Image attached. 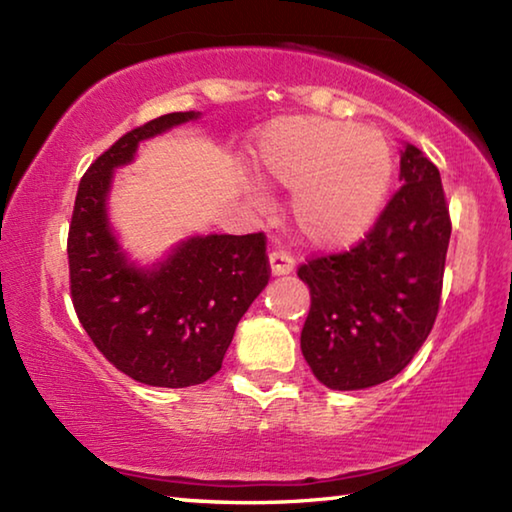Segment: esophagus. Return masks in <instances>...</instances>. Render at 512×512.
Segmentation results:
<instances>
[{
    "instance_id": "obj_1",
    "label": "esophagus",
    "mask_w": 512,
    "mask_h": 512,
    "mask_svg": "<svg viewBox=\"0 0 512 512\" xmlns=\"http://www.w3.org/2000/svg\"><path fill=\"white\" fill-rule=\"evenodd\" d=\"M268 266H271V275H289L293 271V266H296V262H293V257L289 253H271L268 255Z\"/></svg>"
}]
</instances>
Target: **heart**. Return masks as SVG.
Segmentation results:
<instances>
[{
  "label": "heart",
  "instance_id": "1",
  "mask_svg": "<svg viewBox=\"0 0 512 512\" xmlns=\"http://www.w3.org/2000/svg\"><path fill=\"white\" fill-rule=\"evenodd\" d=\"M268 185L293 189L289 212L302 241L348 248L377 223L393 183L395 158L379 131L325 117L268 124L253 151Z\"/></svg>",
  "mask_w": 512,
  "mask_h": 512
}]
</instances>
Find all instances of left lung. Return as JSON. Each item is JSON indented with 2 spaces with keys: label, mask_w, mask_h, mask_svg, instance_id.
<instances>
[{
  "label": "left lung",
  "mask_w": 512,
  "mask_h": 512,
  "mask_svg": "<svg viewBox=\"0 0 512 512\" xmlns=\"http://www.w3.org/2000/svg\"><path fill=\"white\" fill-rule=\"evenodd\" d=\"M402 187L359 246L298 268L311 309L300 348L320 384L361 391L393 379L438 314L452 223L440 173L418 146L400 151Z\"/></svg>",
  "instance_id": "obj_1"
}]
</instances>
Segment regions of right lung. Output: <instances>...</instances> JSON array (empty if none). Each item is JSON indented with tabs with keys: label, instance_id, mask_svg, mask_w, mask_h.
<instances>
[{
	"label": "right lung",
	"instance_id": "1",
	"mask_svg": "<svg viewBox=\"0 0 512 512\" xmlns=\"http://www.w3.org/2000/svg\"><path fill=\"white\" fill-rule=\"evenodd\" d=\"M171 112L110 146L81 178L69 225V289L85 332L112 366L149 386L185 388L221 370L237 323L268 284L257 235H194L153 264H137L112 228L115 171L144 140L196 121Z\"/></svg>",
	"mask_w": 512,
	"mask_h": 512
}]
</instances>
